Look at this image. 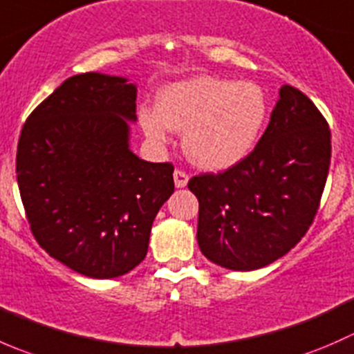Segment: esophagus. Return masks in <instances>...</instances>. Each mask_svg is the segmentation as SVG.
Instances as JSON below:
<instances>
[{"label":"esophagus","mask_w":354,"mask_h":354,"mask_svg":"<svg viewBox=\"0 0 354 354\" xmlns=\"http://www.w3.org/2000/svg\"><path fill=\"white\" fill-rule=\"evenodd\" d=\"M173 176H174V185H176V188H185L188 185V174L185 173V171L176 169L173 173Z\"/></svg>","instance_id":"34e87169"}]
</instances>
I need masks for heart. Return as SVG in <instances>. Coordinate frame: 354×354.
<instances>
[{
	"label": "heart",
	"instance_id": "1",
	"mask_svg": "<svg viewBox=\"0 0 354 354\" xmlns=\"http://www.w3.org/2000/svg\"><path fill=\"white\" fill-rule=\"evenodd\" d=\"M269 104L252 82L194 77L160 88L156 109L138 113L149 140L166 144L171 130L183 131V151L195 166L223 171L255 149Z\"/></svg>",
	"mask_w": 354,
	"mask_h": 354
}]
</instances>
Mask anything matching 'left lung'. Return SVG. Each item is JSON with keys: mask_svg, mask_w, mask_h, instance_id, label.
Segmentation results:
<instances>
[{"mask_svg": "<svg viewBox=\"0 0 354 354\" xmlns=\"http://www.w3.org/2000/svg\"><path fill=\"white\" fill-rule=\"evenodd\" d=\"M330 164V130L303 92L283 85L269 127L241 162L194 176L197 240L210 262L255 270L286 255L312 226Z\"/></svg>", "mask_w": 354, "mask_h": 354, "instance_id": "1", "label": "left lung"}]
</instances>
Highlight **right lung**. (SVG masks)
Here are the masks:
<instances>
[{
  "label": "right lung",
  "mask_w": 354,
  "mask_h": 354,
  "mask_svg": "<svg viewBox=\"0 0 354 354\" xmlns=\"http://www.w3.org/2000/svg\"><path fill=\"white\" fill-rule=\"evenodd\" d=\"M137 87L82 73L25 121L17 181L37 243L82 276L111 279L147 255L152 223L174 192L173 164L130 151Z\"/></svg>",
  "instance_id": "add662e5"
}]
</instances>
